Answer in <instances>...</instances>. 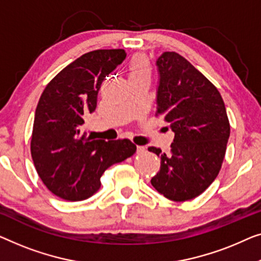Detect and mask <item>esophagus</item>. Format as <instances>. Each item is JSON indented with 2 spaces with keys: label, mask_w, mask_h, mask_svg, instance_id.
<instances>
[{
  "label": "esophagus",
  "mask_w": 261,
  "mask_h": 261,
  "mask_svg": "<svg viewBox=\"0 0 261 261\" xmlns=\"http://www.w3.org/2000/svg\"><path fill=\"white\" fill-rule=\"evenodd\" d=\"M145 151V148L144 146H142V145H137V153L139 155V153H143Z\"/></svg>",
  "instance_id": "obj_1"
}]
</instances>
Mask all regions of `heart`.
I'll list each match as a JSON object with an SVG mask.
<instances>
[{
  "label": "heart",
  "instance_id": "1",
  "mask_svg": "<svg viewBox=\"0 0 261 261\" xmlns=\"http://www.w3.org/2000/svg\"><path fill=\"white\" fill-rule=\"evenodd\" d=\"M129 72L131 79H150L151 76V65L145 54L137 53L130 59Z\"/></svg>",
  "mask_w": 261,
  "mask_h": 261
}]
</instances>
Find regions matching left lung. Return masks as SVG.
Wrapping results in <instances>:
<instances>
[{
	"mask_svg": "<svg viewBox=\"0 0 261 261\" xmlns=\"http://www.w3.org/2000/svg\"><path fill=\"white\" fill-rule=\"evenodd\" d=\"M157 66L156 117L170 124L175 137L168 155L160 148H148L161 157L151 185L167 199L183 202L201 195L216 178L230 125L218 89L186 58L164 52Z\"/></svg>",
	"mask_w": 261,
	"mask_h": 261,
	"instance_id": "left-lung-1",
	"label": "left lung"
}]
</instances>
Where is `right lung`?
<instances>
[{
    "label": "right lung",
    "instance_id": "1",
    "mask_svg": "<svg viewBox=\"0 0 261 261\" xmlns=\"http://www.w3.org/2000/svg\"><path fill=\"white\" fill-rule=\"evenodd\" d=\"M126 57L124 49L85 53L47 84L35 110L31 153L49 192L67 201L89 199L112 164L136 152L129 139L105 142L82 135L84 118L97 108L101 83Z\"/></svg>",
    "mask_w": 261,
    "mask_h": 261
}]
</instances>
